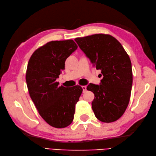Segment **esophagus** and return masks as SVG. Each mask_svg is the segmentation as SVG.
Here are the masks:
<instances>
[{
    "mask_svg": "<svg viewBox=\"0 0 156 156\" xmlns=\"http://www.w3.org/2000/svg\"><path fill=\"white\" fill-rule=\"evenodd\" d=\"M82 88H83V92H85L87 91V87L86 86H82Z\"/></svg>",
    "mask_w": 156,
    "mask_h": 156,
    "instance_id": "obj_1",
    "label": "esophagus"
}]
</instances>
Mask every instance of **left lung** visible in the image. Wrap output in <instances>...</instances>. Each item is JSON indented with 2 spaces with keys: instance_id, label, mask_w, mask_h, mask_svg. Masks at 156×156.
<instances>
[{
  "instance_id": "left-lung-1",
  "label": "left lung",
  "mask_w": 156,
  "mask_h": 156,
  "mask_svg": "<svg viewBox=\"0 0 156 156\" xmlns=\"http://www.w3.org/2000/svg\"><path fill=\"white\" fill-rule=\"evenodd\" d=\"M93 66L101 71L100 85L90 84L88 90L94 94L92 108L97 119L110 123L123 115L129 104L132 83L129 55L115 37L96 34L75 39Z\"/></svg>"
}]
</instances>
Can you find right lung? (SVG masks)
Masks as SVG:
<instances>
[{
    "mask_svg": "<svg viewBox=\"0 0 156 156\" xmlns=\"http://www.w3.org/2000/svg\"><path fill=\"white\" fill-rule=\"evenodd\" d=\"M77 49L73 40L51 41L37 49L28 63L26 81L30 96L42 119L56 128L72 124L83 92L79 85L68 88L56 81L66 60Z\"/></svg>",
    "mask_w": 156,
    "mask_h": 156,
    "instance_id": "obj_1",
    "label": "right lung"
}]
</instances>
